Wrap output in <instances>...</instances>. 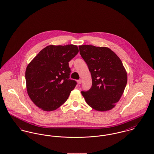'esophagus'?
I'll use <instances>...</instances> for the list:
<instances>
[{
	"label": "esophagus",
	"mask_w": 154,
	"mask_h": 154,
	"mask_svg": "<svg viewBox=\"0 0 154 154\" xmlns=\"http://www.w3.org/2000/svg\"><path fill=\"white\" fill-rule=\"evenodd\" d=\"M77 82H78V84H79V85H80V84H81V83H82V80H81V79L78 80V81H77Z\"/></svg>",
	"instance_id": "1"
}]
</instances>
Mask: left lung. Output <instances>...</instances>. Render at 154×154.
Segmentation results:
<instances>
[{
    "label": "left lung",
    "mask_w": 154,
    "mask_h": 154,
    "mask_svg": "<svg viewBox=\"0 0 154 154\" xmlns=\"http://www.w3.org/2000/svg\"><path fill=\"white\" fill-rule=\"evenodd\" d=\"M79 48L92 79L91 88L82 91V95L95 110H111L119 100L127 84V73L122 61L106 47L81 45Z\"/></svg>",
    "instance_id": "1"
}]
</instances>
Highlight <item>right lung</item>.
<instances>
[{"mask_svg": "<svg viewBox=\"0 0 154 154\" xmlns=\"http://www.w3.org/2000/svg\"><path fill=\"white\" fill-rule=\"evenodd\" d=\"M79 52L76 45H49L28 65L25 78L28 95L43 111L59 108L68 99L76 82L71 80L69 62Z\"/></svg>", "mask_w": 154, "mask_h": 154, "instance_id": "right-lung-1", "label": "right lung"}]
</instances>
